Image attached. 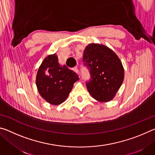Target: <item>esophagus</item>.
I'll use <instances>...</instances> for the list:
<instances>
[{"mask_svg":"<svg viewBox=\"0 0 155 155\" xmlns=\"http://www.w3.org/2000/svg\"><path fill=\"white\" fill-rule=\"evenodd\" d=\"M73 71H74L76 73H77V74H78V68L77 67H74L72 68Z\"/></svg>","mask_w":155,"mask_h":155,"instance_id":"34e87169","label":"esophagus"}]
</instances>
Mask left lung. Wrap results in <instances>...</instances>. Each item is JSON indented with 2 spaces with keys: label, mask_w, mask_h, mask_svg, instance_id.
Returning a JSON list of instances; mask_svg holds the SVG:
<instances>
[{
  "label": "left lung",
  "mask_w": 155,
  "mask_h": 155,
  "mask_svg": "<svg viewBox=\"0 0 155 155\" xmlns=\"http://www.w3.org/2000/svg\"><path fill=\"white\" fill-rule=\"evenodd\" d=\"M83 62L90 69L89 93L96 101L107 103L114 99L121 87L124 70L118 56L103 44L91 43L83 52Z\"/></svg>",
  "instance_id": "left-lung-1"
}]
</instances>
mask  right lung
Here are the masks:
<instances>
[{"label":"right lung","instance_id":"1","mask_svg":"<svg viewBox=\"0 0 155 155\" xmlns=\"http://www.w3.org/2000/svg\"><path fill=\"white\" fill-rule=\"evenodd\" d=\"M78 79L77 73L65 65H60L54 53L47 56L39 67L36 85L45 101L52 105H59L66 100Z\"/></svg>","mask_w":155,"mask_h":155}]
</instances>
